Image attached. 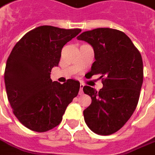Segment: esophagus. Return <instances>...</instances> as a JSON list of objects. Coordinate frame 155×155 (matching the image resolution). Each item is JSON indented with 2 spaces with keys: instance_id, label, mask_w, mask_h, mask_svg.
Listing matches in <instances>:
<instances>
[{
  "instance_id": "esophagus-1",
  "label": "esophagus",
  "mask_w": 155,
  "mask_h": 155,
  "mask_svg": "<svg viewBox=\"0 0 155 155\" xmlns=\"http://www.w3.org/2000/svg\"><path fill=\"white\" fill-rule=\"evenodd\" d=\"M84 85L83 84H80V92H79V94H82L84 93V92H83V88H84Z\"/></svg>"
}]
</instances>
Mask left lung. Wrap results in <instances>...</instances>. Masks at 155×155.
<instances>
[{
	"instance_id": "left-lung-1",
	"label": "left lung",
	"mask_w": 155,
	"mask_h": 155,
	"mask_svg": "<svg viewBox=\"0 0 155 155\" xmlns=\"http://www.w3.org/2000/svg\"><path fill=\"white\" fill-rule=\"evenodd\" d=\"M87 41L94 52L90 73L100 74L103 87L97 91L84 86L91 104L84 111V120L94 133L111 135L124 125L137 106L143 80L140 51L124 32L97 28L76 38Z\"/></svg>"
}]
</instances>
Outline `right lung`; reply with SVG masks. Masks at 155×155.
I'll return each mask as SVG.
<instances>
[{
	"mask_svg": "<svg viewBox=\"0 0 155 155\" xmlns=\"http://www.w3.org/2000/svg\"><path fill=\"white\" fill-rule=\"evenodd\" d=\"M80 32L78 28L40 26L27 32L12 50L5 67V88L13 114L26 128L38 132L55 128L77 96L79 82H53L50 72L58 66L64 45Z\"/></svg>",
	"mask_w": 155,
	"mask_h": 155,
	"instance_id": "right-lung-1",
	"label": "right lung"
}]
</instances>
